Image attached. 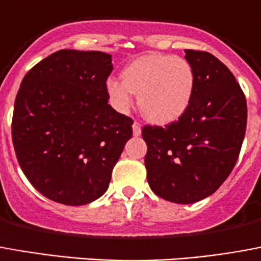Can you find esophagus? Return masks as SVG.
Returning <instances> with one entry per match:
<instances>
[{
	"instance_id": "1",
	"label": "esophagus",
	"mask_w": 261,
	"mask_h": 261,
	"mask_svg": "<svg viewBox=\"0 0 261 261\" xmlns=\"http://www.w3.org/2000/svg\"><path fill=\"white\" fill-rule=\"evenodd\" d=\"M133 133H134V136L136 137L141 136V125L138 121H134V123H133Z\"/></svg>"
}]
</instances>
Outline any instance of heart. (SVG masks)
Instances as JSON below:
<instances>
[{
  "instance_id": "b5f03b06",
  "label": "heart",
  "mask_w": 261,
  "mask_h": 261,
  "mask_svg": "<svg viewBox=\"0 0 261 261\" xmlns=\"http://www.w3.org/2000/svg\"><path fill=\"white\" fill-rule=\"evenodd\" d=\"M109 101L117 111L131 106L138 95V108L146 120L169 124L190 108L195 92V71L187 59L169 54H146L121 71V83L108 82Z\"/></svg>"
}]
</instances>
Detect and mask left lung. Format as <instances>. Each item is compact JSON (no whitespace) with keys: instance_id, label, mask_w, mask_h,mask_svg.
I'll return each mask as SVG.
<instances>
[{"instance_id":"8db88e82","label":"left lung","mask_w":261,"mask_h":261,"mask_svg":"<svg viewBox=\"0 0 261 261\" xmlns=\"http://www.w3.org/2000/svg\"><path fill=\"white\" fill-rule=\"evenodd\" d=\"M185 59L195 71L190 108L165 127L142 128L150 190L181 204L210 196L231 174L248 119L244 91L223 62L195 49H185Z\"/></svg>"}]
</instances>
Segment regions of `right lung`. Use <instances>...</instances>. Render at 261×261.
Instances as JSON below:
<instances>
[{
  "label": "right lung",
  "mask_w": 261,
  "mask_h": 261,
  "mask_svg": "<svg viewBox=\"0 0 261 261\" xmlns=\"http://www.w3.org/2000/svg\"><path fill=\"white\" fill-rule=\"evenodd\" d=\"M112 57L61 49L23 77L12 142L30 184L48 199L82 206L105 194L133 136V119L108 103Z\"/></svg>",
  "instance_id": "1"
}]
</instances>
